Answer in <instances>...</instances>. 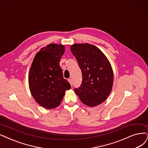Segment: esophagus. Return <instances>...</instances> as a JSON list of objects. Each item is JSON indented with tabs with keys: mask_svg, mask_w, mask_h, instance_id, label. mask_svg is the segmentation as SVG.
<instances>
[{
	"mask_svg": "<svg viewBox=\"0 0 148 148\" xmlns=\"http://www.w3.org/2000/svg\"><path fill=\"white\" fill-rule=\"evenodd\" d=\"M68 81H69V82L70 83L71 85V86H72V85H73V81H72V79H69L68 80Z\"/></svg>",
	"mask_w": 148,
	"mask_h": 148,
	"instance_id": "esophagus-1",
	"label": "esophagus"
}]
</instances>
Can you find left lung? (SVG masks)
<instances>
[{"label": "left lung", "mask_w": 148, "mask_h": 148, "mask_svg": "<svg viewBox=\"0 0 148 148\" xmlns=\"http://www.w3.org/2000/svg\"><path fill=\"white\" fill-rule=\"evenodd\" d=\"M71 51L77 59L82 73V82L74 91L89 107L104 102L113 84V72L108 60L100 49L88 43L74 44Z\"/></svg>", "instance_id": "1"}]
</instances>
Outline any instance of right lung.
Wrapping results in <instances>:
<instances>
[{
    "mask_svg": "<svg viewBox=\"0 0 148 148\" xmlns=\"http://www.w3.org/2000/svg\"><path fill=\"white\" fill-rule=\"evenodd\" d=\"M65 51L64 45L50 44L40 49L33 60L29 74L30 91L42 107H58L70 84L63 78L60 61Z\"/></svg>",
    "mask_w": 148,
    "mask_h": 148,
    "instance_id": "right-lung-1",
    "label": "right lung"
}]
</instances>
